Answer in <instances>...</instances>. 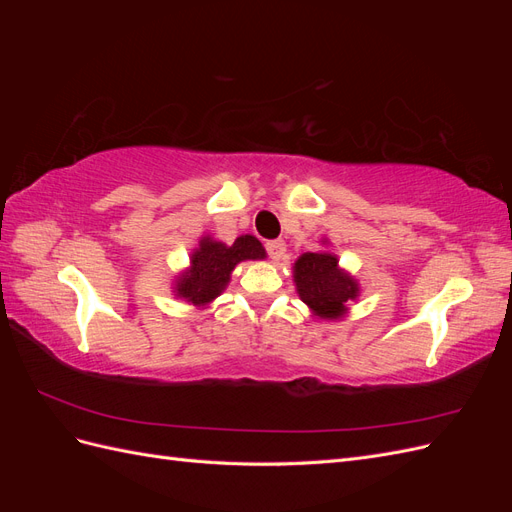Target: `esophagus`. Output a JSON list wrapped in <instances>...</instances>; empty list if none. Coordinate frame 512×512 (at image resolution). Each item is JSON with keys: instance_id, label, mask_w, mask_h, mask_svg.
<instances>
[{"instance_id": "1", "label": "esophagus", "mask_w": 512, "mask_h": 512, "mask_svg": "<svg viewBox=\"0 0 512 512\" xmlns=\"http://www.w3.org/2000/svg\"><path fill=\"white\" fill-rule=\"evenodd\" d=\"M267 254L273 258V260H282L284 258V254H286V243L284 241H280V239H275V241H267Z\"/></svg>"}]
</instances>
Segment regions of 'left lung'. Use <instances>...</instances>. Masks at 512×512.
Returning a JSON list of instances; mask_svg holds the SVG:
<instances>
[{"instance_id":"1","label":"left lung","mask_w":512,"mask_h":512,"mask_svg":"<svg viewBox=\"0 0 512 512\" xmlns=\"http://www.w3.org/2000/svg\"><path fill=\"white\" fill-rule=\"evenodd\" d=\"M294 284L301 301L322 320H337L348 312V303L359 299V282L339 269L331 252H307L294 262Z\"/></svg>"}]
</instances>
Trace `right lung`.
Instances as JSON below:
<instances>
[{"label": "right lung", "mask_w": 512, "mask_h": 512, "mask_svg": "<svg viewBox=\"0 0 512 512\" xmlns=\"http://www.w3.org/2000/svg\"><path fill=\"white\" fill-rule=\"evenodd\" d=\"M265 256V247L252 235H241L230 245L203 237L190 256V267L175 280V297L194 307H207L224 292L239 262Z\"/></svg>", "instance_id": "1"}]
</instances>
